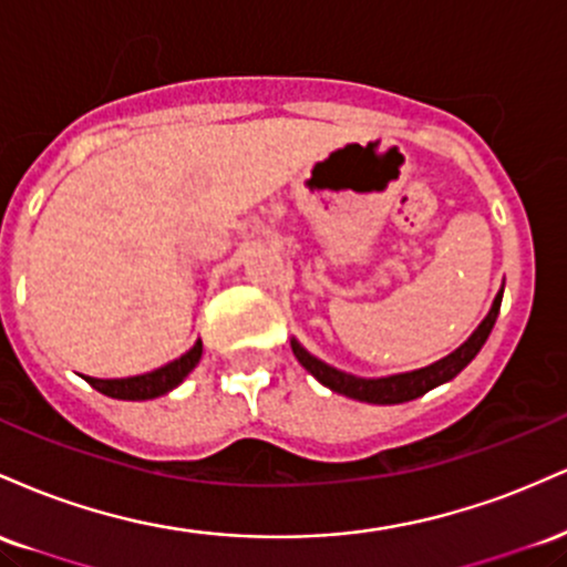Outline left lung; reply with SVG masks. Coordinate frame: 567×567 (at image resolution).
Segmentation results:
<instances>
[{
  "label": "left lung",
  "instance_id": "1",
  "mask_svg": "<svg viewBox=\"0 0 567 567\" xmlns=\"http://www.w3.org/2000/svg\"><path fill=\"white\" fill-rule=\"evenodd\" d=\"M501 296H504V290L498 292L483 324L474 330L464 347L455 349L453 354L445 357V360L434 362V365H429V368L413 370V373L389 375V379H357V375L341 373V370L324 365V362L317 360V357H311L298 341H290V347H292V354H296V360L301 362V365L322 383V386L333 389V392H338V394H347V396H351V400L370 402V405H400V402L415 400V396L426 394L429 389H434V386H440V383L455 379L461 370L470 365L474 357H477V351L483 349L487 336H491L493 324H496V317L501 309Z\"/></svg>",
  "mask_w": 567,
  "mask_h": 567
}]
</instances>
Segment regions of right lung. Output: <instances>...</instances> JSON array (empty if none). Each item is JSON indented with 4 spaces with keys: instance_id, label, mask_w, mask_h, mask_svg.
Segmentation results:
<instances>
[{
    "instance_id": "right-lung-1",
    "label": "right lung",
    "mask_w": 567,
    "mask_h": 567,
    "mask_svg": "<svg viewBox=\"0 0 567 567\" xmlns=\"http://www.w3.org/2000/svg\"><path fill=\"white\" fill-rule=\"evenodd\" d=\"M202 357V341L194 343L192 349L186 351L181 360L171 362V365L152 370L146 375H133V379H87V383L93 389H97L101 394L114 396V400H154V396L167 394L171 389L178 386L181 381L197 368Z\"/></svg>"
}]
</instances>
